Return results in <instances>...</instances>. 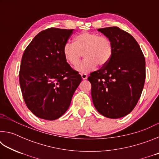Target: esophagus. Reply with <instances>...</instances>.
<instances>
[{
	"label": "esophagus",
	"instance_id": "34e87169",
	"mask_svg": "<svg viewBox=\"0 0 159 159\" xmlns=\"http://www.w3.org/2000/svg\"><path fill=\"white\" fill-rule=\"evenodd\" d=\"M80 75H81V77L83 80H86L88 79V75L86 74H81Z\"/></svg>",
	"mask_w": 159,
	"mask_h": 159
}]
</instances>
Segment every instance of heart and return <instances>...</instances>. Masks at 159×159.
I'll return each mask as SVG.
<instances>
[{"mask_svg":"<svg viewBox=\"0 0 159 159\" xmlns=\"http://www.w3.org/2000/svg\"><path fill=\"white\" fill-rule=\"evenodd\" d=\"M111 40L95 33L84 31L74 38V43L67 42L63 47V55L71 65L79 63L82 54L85 59L75 69L80 73H87L96 68L98 64L104 66L109 63L113 55Z\"/></svg>","mask_w":159,"mask_h":159,"instance_id":"obj_1","label":"heart"}]
</instances>
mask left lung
Returning <instances> with one entry per match:
<instances>
[{
    "label": "left lung",
    "instance_id": "1",
    "mask_svg": "<svg viewBox=\"0 0 159 159\" xmlns=\"http://www.w3.org/2000/svg\"><path fill=\"white\" fill-rule=\"evenodd\" d=\"M113 44L107 65L90 74L91 95L98 111L109 118H119L133 111L145 81V59L135 39L116 26L98 29Z\"/></svg>",
    "mask_w": 159,
    "mask_h": 159
}]
</instances>
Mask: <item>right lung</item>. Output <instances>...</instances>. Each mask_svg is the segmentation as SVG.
Wrapping results in <instances>:
<instances>
[{"mask_svg":"<svg viewBox=\"0 0 159 159\" xmlns=\"http://www.w3.org/2000/svg\"><path fill=\"white\" fill-rule=\"evenodd\" d=\"M74 29H48L38 34L21 58L20 84L29 109L37 117L52 120L71 104L82 78L66 62L63 47Z\"/></svg>","mask_w":159,"mask_h":159,"instance_id":"right-lung-1","label":"right lung"}]
</instances>
